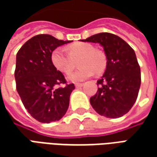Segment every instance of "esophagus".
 Returning a JSON list of instances; mask_svg holds the SVG:
<instances>
[{"label":"esophagus","instance_id":"esophagus-1","mask_svg":"<svg viewBox=\"0 0 157 157\" xmlns=\"http://www.w3.org/2000/svg\"><path fill=\"white\" fill-rule=\"evenodd\" d=\"M83 85H84L83 83H75V86L76 87V88H79V87H82Z\"/></svg>","mask_w":157,"mask_h":157}]
</instances>
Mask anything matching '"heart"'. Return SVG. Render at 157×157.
Here are the masks:
<instances>
[{
  "label": "heart",
  "mask_w": 157,
  "mask_h": 157,
  "mask_svg": "<svg viewBox=\"0 0 157 157\" xmlns=\"http://www.w3.org/2000/svg\"><path fill=\"white\" fill-rule=\"evenodd\" d=\"M68 53L63 48H55L51 54V61L55 68L62 73H69L78 61L81 68L70 73L67 79L70 82H78L91 77L96 73L100 74L106 68L107 59L101 51L96 50L93 45L87 43H75L67 47Z\"/></svg>",
  "instance_id": "obj_1"
}]
</instances>
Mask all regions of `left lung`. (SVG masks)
I'll return each mask as SVG.
<instances>
[{"label": "left lung", "mask_w": 157, "mask_h": 157, "mask_svg": "<svg viewBox=\"0 0 157 157\" xmlns=\"http://www.w3.org/2000/svg\"><path fill=\"white\" fill-rule=\"evenodd\" d=\"M102 46L107 58L104 74L97 82L98 92L90 103L98 114L116 118L126 114L138 97L140 86V68L134 49L109 33H100L82 39Z\"/></svg>", "instance_id": "8db88e82"}]
</instances>
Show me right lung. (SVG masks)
Returning <instances> with one entry per match:
<instances>
[{
    "instance_id": "obj_1",
    "label": "right lung",
    "mask_w": 157,
    "mask_h": 157,
    "mask_svg": "<svg viewBox=\"0 0 157 157\" xmlns=\"http://www.w3.org/2000/svg\"><path fill=\"white\" fill-rule=\"evenodd\" d=\"M71 42L39 34L26 42L17 54V91L29 113L39 122L48 124L59 120L69 108L75 86H59L66 81L52 64L51 54L57 47Z\"/></svg>"
}]
</instances>
